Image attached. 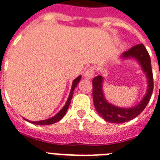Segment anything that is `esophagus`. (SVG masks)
I'll return each instance as SVG.
<instances>
[{"mask_svg": "<svg viewBox=\"0 0 160 160\" xmlns=\"http://www.w3.org/2000/svg\"><path fill=\"white\" fill-rule=\"evenodd\" d=\"M94 74H95V69H94L93 67H91V68H89V69L85 72L84 77H85V79H87V80H90L91 78H93Z\"/></svg>", "mask_w": 160, "mask_h": 160, "instance_id": "esophagus-1", "label": "esophagus"}]
</instances>
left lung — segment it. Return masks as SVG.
Segmentation results:
<instances>
[{
  "instance_id": "1",
  "label": "left lung",
  "mask_w": 160,
  "mask_h": 160,
  "mask_svg": "<svg viewBox=\"0 0 160 160\" xmlns=\"http://www.w3.org/2000/svg\"><path fill=\"white\" fill-rule=\"evenodd\" d=\"M122 59H134L137 61L142 68L147 78V91L141 102L132 107H119L110 103L106 99L103 92V83L104 78L102 75H98L92 80L93 85V102L96 112L105 121L112 123H123L133 119L139 115L145 109L146 106L151 98L153 90V72L151 68V59L148 51L143 44H138L130 48L128 51L124 52L122 56Z\"/></svg>"
}]
</instances>
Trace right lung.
I'll return each mask as SVG.
<instances>
[{"instance_id": "obj_1", "label": "right lung", "mask_w": 160, "mask_h": 160, "mask_svg": "<svg viewBox=\"0 0 160 160\" xmlns=\"http://www.w3.org/2000/svg\"><path fill=\"white\" fill-rule=\"evenodd\" d=\"M80 79H81V75H79L76 79L73 80V83H72V87L71 91H70V93H69V96L68 97V100H67L66 103L64 106V107L58 112L55 116H53V118H48V119H46V120H41V121H29L28 119H25L26 121L29 122H32V124H35V125H51V124L55 123L57 122H58L59 120H61L62 118H64L65 113H66L67 110L69 108V104H70V102H71L72 97H73V94H74V91H75V87L77 86V85L80 82Z\"/></svg>"}]
</instances>
